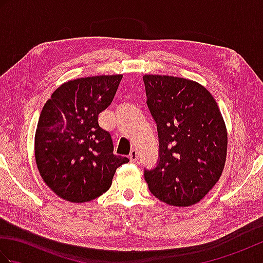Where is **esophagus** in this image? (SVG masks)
<instances>
[{
  "instance_id": "34e87169",
  "label": "esophagus",
  "mask_w": 263,
  "mask_h": 263,
  "mask_svg": "<svg viewBox=\"0 0 263 263\" xmlns=\"http://www.w3.org/2000/svg\"><path fill=\"white\" fill-rule=\"evenodd\" d=\"M128 158H130V160L132 161V163H136L137 159H138L137 150H132V152L130 153V156H128Z\"/></svg>"
}]
</instances>
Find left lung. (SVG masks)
Segmentation results:
<instances>
[{
    "label": "left lung",
    "mask_w": 263,
    "mask_h": 263,
    "mask_svg": "<svg viewBox=\"0 0 263 263\" xmlns=\"http://www.w3.org/2000/svg\"><path fill=\"white\" fill-rule=\"evenodd\" d=\"M147 105L157 123L159 163L144 172L150 192L174 206L198 203L224 171L227 128L215 98L190 79L144 74Z\"/></svg>",
    "instance_id": "left-lung-1"
}]
</instances>
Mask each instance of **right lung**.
<instances>
[{
  "mask_svg": "<svg viewBox=\"0 0 263 263\" xmlns=\"http://www.w3.org/2000/svg\"><path fill=\"white\" fill-rule=\"evenodd\" d=\"M122 74L95 76L61 85L44 105L35 135V158L44 182L66 201L88 202L111 185L128 158L113 154L98 115L113 102Z\"/></svg>",
  "mask_w": 263,
  "mask_h": 263,
  "instance_id": "obj_1",
  "label": "right lung"
}]
</instances>
